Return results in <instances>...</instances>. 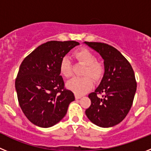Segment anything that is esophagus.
Masks as SVG:
<instances>
[{
    "instance_id": "1",
    "label": "esophagus",
    "mask_w": 151,
    "mask_h": 151,
    "mask_svg": "<svg viewBox=\"0 0 151 151\" xmlns=\"http://www.w3.org/2000/svg\"><path fill=\"white\" fill-rule=\"evenodd\" d=\"M75 97H76V99H79V98H81V95H78V94H76Z\"/></svg>"
}]
</instances>
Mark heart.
<instances>
[{"instance_id":"obj_1","label":"heart","mask_w":151,"mask_h":151,"mask_svg":"<svg viewBox=\"0 0 151 151\" xmlns=\"http://www.w3.org/2000/svg\"><path fill=\"white\" fill-rule=\"evenodd\" d=\"M73 56L78 63L85 65L82 70V78H76L67 82V87L76 94L81 95L88 91L92 87V82H99L105 72L104 63L96 60L94 53L88 48H80L74 51ZM60 72L63 76L69 78L73 76V64L68 57H63L60 63Z\"/></svg>"}]
</instances>
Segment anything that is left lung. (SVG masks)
<instances>
[{
	"mask_svg": "<svg viewBox=\"0 0 151 151\" xmlns=\"http://www.w3.org/2000/svg\"><path fill=\"white\" fill-rule=\"evenodd\" d=\"M85 43L101 54L105 66L101 84L88 94L91 105L85 114L100 127H111L122 122L132 106L137 88L134 70L126 58L111 45ZM99 94L102 97H98Z\"/></svg>",
	"mask_w": 151,
	"mask_h": 151,
	"instance_id": "1",
	"label": "left lung"
}]
</instances>
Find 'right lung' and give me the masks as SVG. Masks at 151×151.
<instances>
[{
	"label": "right lung",
	"mask_w": 151,
	"mask_h": 151,
	"mask_svg": "<svg viewBox=\"0 0 151 151\" xmlns=\"http://www.w3.org/2000/svg\"><path fill=\"white\" fill-rule=\"evenodd\" d=\"M75 41H50L23 60L15 81L19 104L27 119L39 127L53 126L65 116L74 94L65 88L60 72L61 59Z\"/></svg>",
	"instance_id": "right-lung-1"
}]
</instances>
